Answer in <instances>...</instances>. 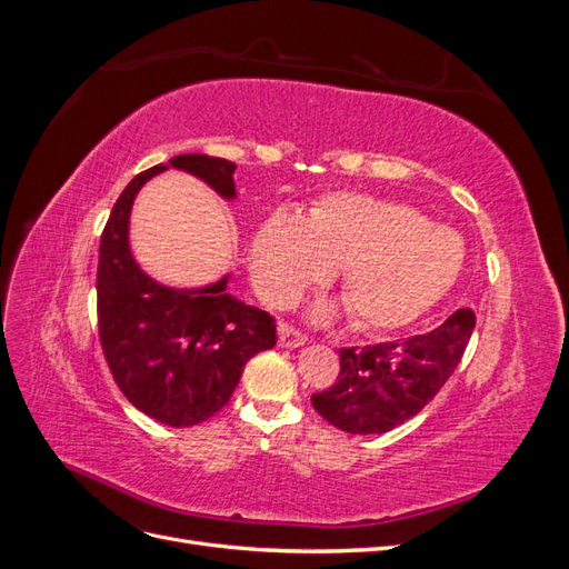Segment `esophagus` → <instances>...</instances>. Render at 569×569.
<instances>
[{
  "instance_id": "1",
  "label": "esophagus",
  "mask_w": 569,
  "mask_h": 569,
  "mask_svg": "<svg viewBox=\"0 0 569 569\" xmlns=\"http://www.w3.org/2000/svg\"><path fill=\"white\" fill-rule=\"evenodd\" d=\"M278 332H280V347H284V349H297V347H303V343L308 341V337L289 322H280Z\"/></svg>"
}]
</instances>
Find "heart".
Masks as SVG:
<instances>
[{
    "instance_id": "b5f03b06",
    "label": "heart",
    "mask_w": 569,
    "mask_h": 569,
    "mask_svg": "<svg viewBox=\"0 0 569 569\" xmlns=\"http://www.w3.org/2000/svg\"><path fill=\"white\" fill-rule=\"evenodd\" d=\"M462 239L401 203L356 192L322 199L303 222L278 211L251 249L253 282L274 306L339 268L351 318L370 330H393L429 311L462 268Z\"/></svg>"
}]
</instances>
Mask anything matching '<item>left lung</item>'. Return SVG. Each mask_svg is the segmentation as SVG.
<instances>
[{"label": "left lung", "mask_w": 569, "mask_h": 569, "mask_svg": "<svg viewBox=\"0 0 569 569\" xmlns=\"http://www.w3.org/2000/svg\"><path fill=\"white\" fill-rule=\"evenodd\" d=\"M475 322L470 308H460L427 335L339 349L337 382L311 396L313 408L349 435L389 432L439 393L468 349Z\"/></svg>", "instance_id": "1"}]
</instances>
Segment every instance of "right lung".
<instances>
[{
  "label": "right lung",
  "mask_w": 569,
  "mask_h": 569,
  "mask_svg": "<svg viewBox=\"0 0 569 569\" xmlns=\"http://www.w3.org/2000/svg\"><path fill=\"white\" fill-rule=\"evenodd\" d=\"M170 166L234 197V163L182 153ZM134 176L101 232L97 266V325L101 351L118 389L149 418L170 427L209 420L230 401L247 360L278 341L274 318L226 295L228 278L203 289H170L134 263L128 218L134 194L166 170Z\"/></svg>",
  "instance_id": "obj_1"
}]
</instances>
